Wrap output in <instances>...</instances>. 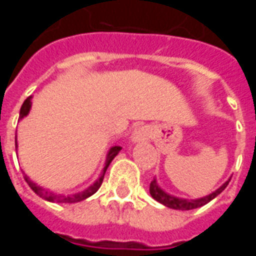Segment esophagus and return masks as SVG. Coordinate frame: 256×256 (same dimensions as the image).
I'll list each match as a JSON object with an SVG mask.
<instances>
[{
  "label": "esophagus",
  "mask_w": 256,
  "mask_h": 256,
  "mask_svg": "<svg viewBox=\"0 0 256 256\" xmlns=\"http://www.w3.org/2000/svg\"><path fill=\"white\" fill-rule=\"evenodd\" d=\"M150 128H146V126H140L133 132L132 134V140H133L134 142H142V141H146V140H150Z\"/></svg>",
  "instance_id": "34e87169"
}]
</instances>
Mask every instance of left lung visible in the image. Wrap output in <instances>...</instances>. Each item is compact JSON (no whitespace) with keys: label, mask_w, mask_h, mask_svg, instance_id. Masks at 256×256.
<instances>
[{"label":"left lung","mask_w":256,"mask_h":256,"mask_svg":"<svg viewBox=\"0 0 256 256\" xmlns=\"http://www.w3.org/2000/svg\"><path fill=\"white\" fill-rule=\"evenodd\" d=\"M230 180H228L220 189H216L214 193H211L208 196H206V198H198V200H184V198H174V196H170V194H167L162 190L159 186H158V184H156L155 180H152L150 181V193L152 198H155L156 202H159L163 206H166L168 208H174V210H194L198 208V207H202L204 204H207L208 202H211L212 198H216L218 194H220L224 189L228 186V184H229Z\"/></svg>","instance_id":"left-lung-1"}]
</instances>
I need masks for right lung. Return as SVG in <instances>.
I'll return each instance as SVG.
<instances>
[{
  "instance_id": "add662e5",
  "label": "right lung",
  "mask_w": 256,
  "mask_h": 256,
  "mask_svg": "<svg viewBox=\"0 0 256 256\" xmlns=\"http://www.w3.org/2000/svg\"><path fill=\"white\" fill-rule=\"evenodd\" d=\"M30 108H31V101L30 98H27V100H24V102H23L22 108H20V119L28 114ZM119 150H120V146H114V148H111L110 154H108V156H106V167H104V172H102V176H101V177L98 178L93 185H92V186H89V188L86 189V190H84V192H80V193H76V194H74V196H62V194H54L53 192H49V190L42 189L41 186H36V184L32 182L27 176H24V180H26V182L28 184V186H30V188L32 189L38 196H40V198H45V200H49V202H56V203H76V202H80V200L88 198L89 196L94 194V193L98 190V188L101 186V184H102V180H104V174H106V168H108V166H110V163L112 162V159L118 155V152H119Z\"/></svg>"
}]
</instances>
